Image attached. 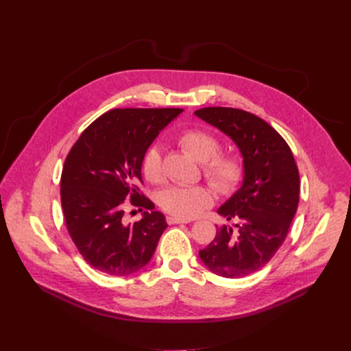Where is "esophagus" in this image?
I'll return each mask as SVG.
<instances>
[{"label":"esophagus","mask_w":351,"mask_h":351,"mask_svg":"<svg viewBox=\"0 0 351 351\" xmlns=\"http://www.w3.org/2000/svg\"><path fill=\"white\" fill-rule=\"evenodd\" d=\"M167 221H168L169 225H175V223H189V222H190L189 219L179 218V217H175V215H169V217L167 218Z\"/></svg>","instance_id":"34e87169"}]
</instances>
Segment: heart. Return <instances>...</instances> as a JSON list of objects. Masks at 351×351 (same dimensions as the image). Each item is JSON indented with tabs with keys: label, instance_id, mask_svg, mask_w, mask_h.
<instances>
[{
	"label": "heart",
	"instance_id": "obj_1",
	"mask_svg": "<svg viewBox=\"0 0 351 351\" xmlns=\"http://www.w3.org/2000/svg\"><path fill=\"white\" fill-rule=\"evenodd\" d=\"M179 145L198 162L210 183L221 193H232L243 179V164L237 157L221 156V143L206 130L190 129L178 138ZM144 176L153 183L164 179L162 156L157 145L149 147L141 162ZM214 202L213 191L207 186H169L160 195L161 207L179 218H193Z\"/></svg>",
	"mask_w": 351,
	"mask_h": 351
}]
</instances>
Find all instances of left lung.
Masks as SVG:
<instances>
[{"label":"left lung","mask_w":351,"mask_h":351,"mask_svg":"<svg viewBox=\"0 0 351 351\" xmlns=\"http://www.w3.org/2000/svg\"><path fill=\"white\" fill-rule=\"evenodd\" d=\"M194 115L233 140L244 169L241 186L218 208L226 221H236L237 233L222 225L198 256L219 276L244 278L267 265L285 241L298 206V169L287 143L261 118L225 107Z\"/></svg>","instance_id":"8db88e82"}]
</instances>
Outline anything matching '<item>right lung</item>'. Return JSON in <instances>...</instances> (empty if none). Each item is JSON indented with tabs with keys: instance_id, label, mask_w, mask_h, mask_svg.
<instances>
[{
	"instance_id": "1",
	"label": "right lung",
	"mask_w": 351,
	"mask_h": 351,
	"mask_svg": "<svg viewBox=\"0 0 351 351\" xmlns=\"http://www.w3.org/2000/svg\"><path fill=\"white\" fill-rule=\"evenodd\" d=\"M180 108H118L95 119L69 152L61 175V204L68 232L91 267L128 276L153 258L168 223L138 193L141 162L160 132ZM149 209L123 223L124 199Z\"/></svg>"
}]
</instances>
